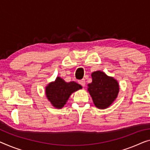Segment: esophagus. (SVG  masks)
<instances>
[{"label":"esophagus","mask_w":150,"mask_h":150,"mask_svg":"<svg viewBox=\"0 0 150 150\" xmlns=\"http://www.w3.org/2000/svg\"><path fill=\"white\" fill-rule=\"evenodd\" d=\"M79 83L81 85V86H82L83 87H85V86H86V81H85L84 79H83L81 80H79Z\"/></svg>","instance_id":"esophagus-1"}]
</instances>
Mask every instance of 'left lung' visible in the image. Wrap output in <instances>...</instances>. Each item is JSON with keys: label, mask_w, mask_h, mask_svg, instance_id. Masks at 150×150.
I'll use <instances>...</instances> for the list:
<instances>
[{"label": "left lung", "mask_w": 150, "mask_h": 150, "mask_svg": "<svg viewBox=\"0 0 150 150\" xmlns=\"http://www.w3.org/2000/svg\"><path fill=\"white\" fill-rule=\"evenodd\" d=\"M92 82L89 83L88 91L98 108L105 109L113 103L119 91V85L113 77L100 71L91 73Z\"/></svg>", "instance_id": "8db88e82"}]
</instances>
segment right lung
Returning a JSON list of instances; mask_svg holds the SVG:
<instances>
[{
	"label": "right lung",
	"mask_w": 150,
	"mask_h": 150,
	"mask_svg": "<svg viewBox=\"0 0 150 150\" xmlns=\"http://www.w3.org/2000/svg\"><path fill=\"white\" fill-rule=\"evenodd\" d=\"M81 88V86L77 83L65 82L62 78L57 77L54 81L50 83L46 87V95L54 108H62L72 93Z\"/></svg>",
	"instance_id": "right-lung-1"
}]
</instances>
